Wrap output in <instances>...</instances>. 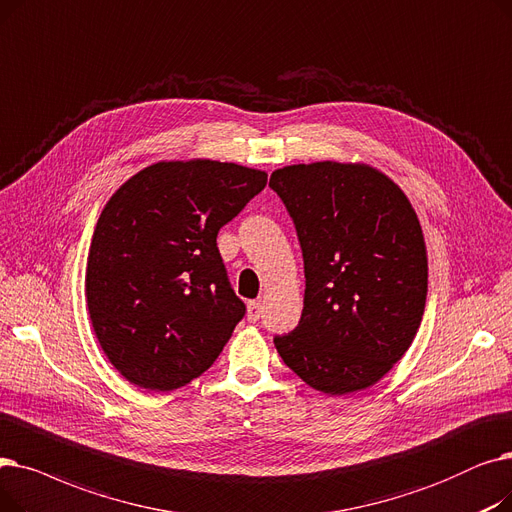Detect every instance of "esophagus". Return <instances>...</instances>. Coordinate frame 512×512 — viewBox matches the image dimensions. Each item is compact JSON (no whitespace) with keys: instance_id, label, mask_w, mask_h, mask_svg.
I'll use <instances>...</instances> for the list:
<instances>
[{"instance_id":"esophagus-1","label":"esophagus","mask_w":512,"mask_h":512,"mask_svg":"<svg viewBox=\"0 0 512 512\" xmlns=\"http://www.w3.org/2000/svg\"><path fill=\"white\" fill-rule=\"evenodd\" d=\"M262 316V304L260 302H250L248 304V321L256 323Z\"/></svg>"}]
</instances>
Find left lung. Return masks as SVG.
I'll return each mask as SVG.
<instances>
[{"mask_svg":"<svg viewBox=\"0 0 512 512\" xmlns=\"http://www.w3.org/2000/svg\"><path fill=\"white\" fill-rule=\"evenodd\" d=\"M269 187L294 221L304 258V310L275 335L310 387L346 396L377 383L410 348L427 298V252L402 189L364 164L275 170Z\"/></svg>","mask_w":512,"mask_h":512,"instance_id":"left-lung-1","label":"left lung"}]
</instances>
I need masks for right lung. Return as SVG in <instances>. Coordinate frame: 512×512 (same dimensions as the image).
Listing matches in <instances>:
<instances>
[{"label": "right lung", "mask_w": 512, "mask_h": 512, "mask_svg": "<svg viewBox=\"0 0 512 512\" xmlns=\"http://www.w3.org/2000/svg\"><path fill=\"white\" fill-rule=\"evenodd\" d=\"M266 185L231 162H158L120 187L95 225L91 325L127 381L170 392L200 377L246 314L216 235Z\"/></svg>", "instance_id": "add662e5"}]
</instances>
